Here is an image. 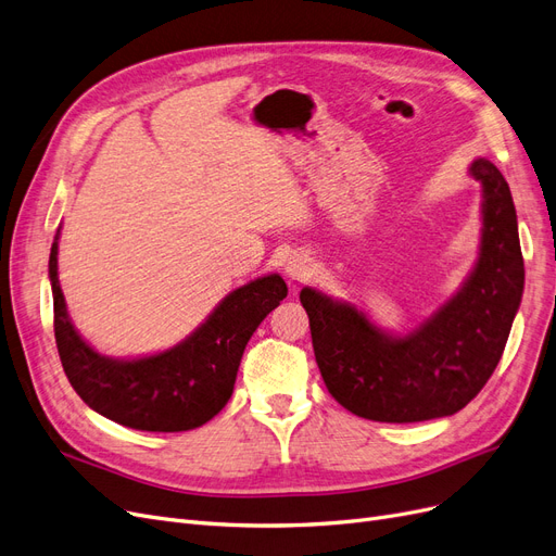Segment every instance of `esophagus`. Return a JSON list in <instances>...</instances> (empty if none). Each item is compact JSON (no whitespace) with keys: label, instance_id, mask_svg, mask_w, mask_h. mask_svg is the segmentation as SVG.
I'll list each match as a JSON object with an SVG mask.
<instances>
[{"label":"esophagus","instance_id":"1","mask_svg":"<svg viewBox=\"0 0 556 556\" xmlns=\"http://www.w3.org/2000/svg\"><path fill=\"white\" fill-rule=\"evenodd\" d=\"M283 273H286V277H291L293 281H306L314 275V263L306 254L293 252L283 263Z\"/></svg>","mask_w":556,"mask_h":556}]
</instances>
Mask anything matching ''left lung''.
I'll use <instances>...</instances> for the list:
<instances>
[{
  "instance_id": "8db88e82",
  "label": "left lung",
  "mask_w": 556,
  "mask_h": 556,
  "mask_svg": "<svg viewBox=\"0 0 556 556\" xmlns=\"http://www.w3.org/2000/svg\"><path fill=\"white\" fill-rule=\"evenodd\" d=\"M469 174L483 188L479 261L463 289L413 332L392 337L351 302L300 293L327 392L357 417L413 424L456 415L502 359L525 289L518 215L495 164L479 157Z\"/></svg>"
}]
</instances>
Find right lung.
<instances>
[{"mask_svg": "<svg viewBox=\"0 0 556 556\" xmlns=\"http://www.w3.org/2000/svg\"><path fill=\"white\" fill-rule=\"evenodd\" d=\"M59 229L50 250L54 339L68 382L98 415L151 433H178L211 421L229 403L247 341L286 298L279 275L226 295L201 327L169 351L112 359L96 353L73 327L56 277Z\"/></svg>", "mask_w": 556, "mask_h": 556, "instance_id": "right-lung-1", "label": "right lung"}]
</instances>
